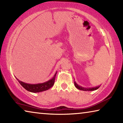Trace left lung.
Wrapping results in <instances>:
<instances>
[{
  "label": "left lung",
  "instance_id": "8db88e82",
  "mask_svg": "<svg viewBox=\"0 0 123 123\" xmlns=\"http://www.w3.org/2000/svg\"><path fill=\"white\" fill-rule=\"evenodd\" d=\"M74 85L76 87V88L80 89V90L84 91H92L97 90V89H98L100 87V86H101V85H100V86L94 87H91V88H84V87L79 86V85H78L76 84V82L75 81H74Z\"/></svg>",
  "mask_w": 123,
  "mask_h": 123
}]
</instances>
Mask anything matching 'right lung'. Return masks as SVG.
Returning <instances> with one entry per match:
<instances>
[{
	"label": "right lung",
	"mask_w": 123,
	"mask_h": 123,
	"mask_svg": "<svg viewBox=\"0 0 123 123\" xmlns=\"http://www.w3.org/2000/svg\"><path fill=\"white\" fill-rule=\"evenodd\" d=\"M57 72L54 75L53 78L47 81L41 83V84H27V83H25L17 79V80L18 81L19 84L23 87V88L27 90L28 91L32 93H38V92H41L47 91L53 86L55 82V79L56 75Z\"/></svg>",
	"instance_id": "obj_1"
}]
</instances>
